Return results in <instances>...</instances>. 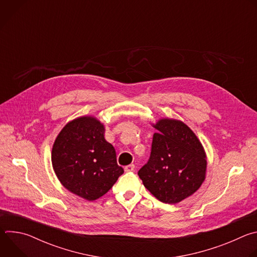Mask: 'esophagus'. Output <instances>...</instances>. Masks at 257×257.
Here are the masks:
<instances>
[{
	"instance_id": "esophagus-1",
	"label": "esophagus",
	"mask_w": 257,
	"mask_h": 257,
	"mask_svg": "<svg viewBox=\"0 0 257 257\" xmlns=\"http://www.w3.org/2000/svg\"><path fill=\"white\" fill-rule=\"evenodd\" d=\"M124 169H125V172H132V171H134V169H135V166H134L133 164H131V165H128V166H126Z\"/></svg>"
}]
</instances>
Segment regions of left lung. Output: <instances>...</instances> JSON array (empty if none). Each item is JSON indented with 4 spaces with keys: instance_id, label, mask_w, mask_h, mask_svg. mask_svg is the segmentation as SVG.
Segmentation results:
<instances>
[{
    "instance_id": "left-lung-1",
    "label": "left lung",
    "mask_w": 257,
    "mask_h": 257,
    "mask_svg": "<svg viewBox=\"0 0 257 257\" xmlns=\"http://www.w3.org/2000/svg\"><path fill=\"white\" fill-rule=\"evenodd\" d=\"M153 127L151 158L139 171L144 187L162 202L175 204L194 194L206 176V154L195 133L180 120L162 118Z\"/></svg>"
}]
</instances>
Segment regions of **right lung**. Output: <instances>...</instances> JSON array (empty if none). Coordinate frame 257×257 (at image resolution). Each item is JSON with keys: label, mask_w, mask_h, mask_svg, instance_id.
<instances>
[{"label": "right lung", "mask_w": 257, "mask_h": 257, "mask_svg": "<svg viewBox=\"0 0 257 257\" xmlns=\"http://www.w3.org/2000/svg\"><path fill=\"white\" fill-rule=\"evenodd\" d=\"M104 131L97 118L78 117L63 127L53 144L52 165L61 184L88 201L104 195L124 173Z\"/></svg>", "instance_id": "obj_1"}]
</instances>
